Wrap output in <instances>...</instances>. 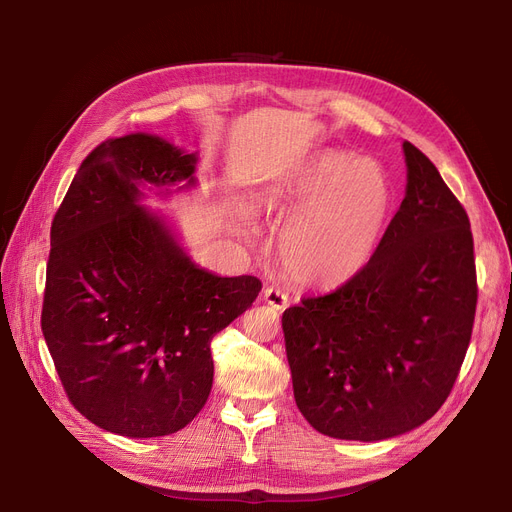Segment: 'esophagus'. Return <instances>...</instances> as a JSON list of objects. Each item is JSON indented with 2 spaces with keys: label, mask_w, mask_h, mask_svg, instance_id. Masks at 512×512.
<instances>
[{
  "label": "esophagus",
  "mask_w": 512,
  "mask_h": 512,
  "mask_svg": "<svg viewBox=\"0 0 512 512\" xmlns=\"http://www.w3.org/2000/svg\"><path fill=\"white\" fill-rule=\"evenodd\" d=\"M265 301H267L271 307L280 309V312L290 305V297H288V294H286L284 290H280V288H273V286H269V288L265 290Z\"/></svg>",
  "instance_id": "esophagus-1"
}]
</instances>
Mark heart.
<instances>
[{"label": "heart", "mask_w": 512, "mask_h": 512, "mask_svg": "<svg viewBox=\"0 0 512 512\" xmlns=\"http://www.w3.org/2000/svg\"><path fill=\"white\" fill-rule=\"evenodd\" d=\"M262 215L288 222L280 260L294 282L344 284L374 256L393 209L389 173L374 160L324 151L288 185L256 198Z\"/></svg>", "instance_id": "obj_1"}]
</instances>
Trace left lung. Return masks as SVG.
<instances>
[{"instance_id": "1", "label": "left lung", "mask_w": 512, "mask_h": 512, "mask_svg": "<svg viewBox=\"0 0 512 512\" xmlns=\"http://www.w3.org/2000/svg\"><path fill=\"white\" fill-rule=\"evenodd\" d=\"M406 198L352 280L282 316L297 408L324 436L374 442L436 414L476 314L468 213L423 151L404 143Z\"/></svg>"}]
</instances>
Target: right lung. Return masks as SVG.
I'll list each match as a JSON object with an SVG mask.
<instances>
[{
	"label": "right lung",
	"instance_id": "add662e5",
	"mask_svg": "<svg viewBox=\"0 0 512 512\" xmlns=\"http://www.w3.org/2000/svg\"><path fill=\"white\" fill-rule=\"evenodd\" d=\"M194 153L149 134L106 138L51 224L42 333L70 404L126 438L188 425L213 384L211 339L254 303V275L198 269L138 185L188 179Z\"/></svg>",
	"mask_w": 512,
	"mask_h": 512
}]
</instances>
